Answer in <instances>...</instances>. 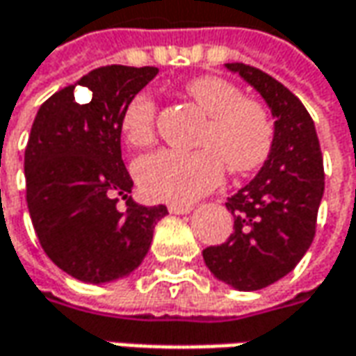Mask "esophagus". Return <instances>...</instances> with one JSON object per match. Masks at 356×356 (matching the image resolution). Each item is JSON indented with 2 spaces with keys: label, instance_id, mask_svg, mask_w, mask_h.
<instances>
[{
  "label": "esophagus",
  "instance_id": "esophagus-1",
  "mask_svg": "<svg viewBox=\"0 0 356 356\" xmlns=\"http://www.w3.org/2000/svg\"><path fill=\"white\" fill-rule=\"evenodd\" d=\"M168 210H170V213L180 216V213L192 212V210H194V206H190V204H170V206H168Z\"/></svg>",
  "mask_w": 356,
  "mask_h": 356
}]
</instances>
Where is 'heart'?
I'll use <instances>...</instances> for the list:
<instances>
[{
    "instance_id": "b5f03b06",
    "label": "heart",
    "mask_w": 356,
    "mask_h": 356,
    "mask_svg": "<svg viewBox=\"0 0 356 356\" xmlns=\"http://www.w3.org/2000/svg\"><path fill=\"white\" fill-rule=\"evenodd\" d=\"M186 95L208 115L200 132L198 150H160L143 156L134 176L143 192L152 200L188 204L220 182L224 164L232 174L257 170L269 156L273 144V122L267 111L227 79L196 76L186 83ZM122 132L129 144L144 148L154 143L156 103L138 95L127 106Z\"/></svg>"
}]
</instances>
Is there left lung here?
Instances as JSON below:
<instances>
[{
    "label": "left lung",
    "instance_id": "8db88e82",
    "mask_svg": "<svg viewBox=\"0 0 356 356\" xmlns=\"http://www.w3.org/2000/svg\"><path fill=\"white\" fill-rule=\"evenodd\" d=\"M226 69L266 101L273 144L252 182L227 198L234 234L202 255L216 280L238 291H257L293 271L315 238L325 190L323 156L313 118L291 90L243 63H226Z\"/></svg>",
    "mask_w": 356,
    "mask_h": 356
}]
</instances>
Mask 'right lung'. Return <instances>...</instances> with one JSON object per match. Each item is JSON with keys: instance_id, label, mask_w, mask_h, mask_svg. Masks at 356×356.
<instances>
[{"instance_id": "add662e5", "label": "right lung", "mask_w": 356, "mask_h": 356, "mask_svg": "<svg viewBox=\"0 0 356 356\" xmlns=\"http://www.w3.org/2000/svg\"><path fill=\"white\" fill-rule=\"evenodd\" d=\"M156 75V67H101L79 81L92 92L89 103H76L71 85L37 111L25 148L27 208L49 259L79 281L103 285L134 273L168 213L129 196L120 152L124 111ZM120 197L127 211L118 210Z\"/></svg>"}]
</instances>
